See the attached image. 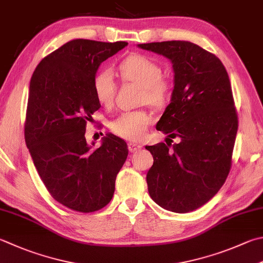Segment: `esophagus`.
I'll list each match as a JSON object with an SVG mask.
<instances>
[{
  "mask_svg": "<svg viewBox=\"0 0 263 263\" xmlns=\"http://www.w3.org/2000/svg\"><path fill=\"white\" fill-rule=\"evenodd\" d=\"M128 148H129V151H132V152H137V151H140L141 148H142V145L141 144H137V143H129V144H128Z\"/></svg>",
  "mask_w": 263,
  "mask_h": 263,
  "instance_id": "esophagus-1",
  "label": "esophagus"
}]
</instances>
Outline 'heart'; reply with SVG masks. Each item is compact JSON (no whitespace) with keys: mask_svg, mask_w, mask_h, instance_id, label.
<instances>
[{"mask_svg":"<svg viewBox=\"0 0 263 263\" xmlns=\"http://www.w3.org/2000/svg\"><path fill=\"white\" fill-rule=\"evenodd\" d=\"M119 74L125 82H134L141 86L140 103L162 108L171 102L173 85L161 77L159 64L144 54L133 53L120 62ZM117 82L108 68H102L92 79V89L97 102L110 108L115 102ZM152 123V117L144 110L126 111L113 119L110 123L112 132L127 141H140Z\"/></svg>","mask_w":263,"mask_h":263,"instance_id":"1","label":"heart"}]
</instances>
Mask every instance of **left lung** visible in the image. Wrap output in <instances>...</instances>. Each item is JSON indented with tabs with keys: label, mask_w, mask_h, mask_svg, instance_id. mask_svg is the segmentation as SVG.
Returning a JSON list of instances; mask_svg holds the SVG:
<instances>
[{
	"label": "left lung",
	"mask_w": 263,
	"mask_h": 263,
	"mask_svg": "<svg viewBox=\"0 0 263 263\" xmlns=\"http://www.w3.org/2000/svg\"><path fill=\"white\" fill-rule=\"evenodd\" d=\"M138 47L171 59L174 90L156 128L167 140L180 138L173 145L145 146L153 156L146 175L148 193L167 211H195L216 195L231 168L238 116L229 76L214 53L195 43L163 41Z\"/></svg>",
	"instance_id": "8db88e82"
}]
</instances>
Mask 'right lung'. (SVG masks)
I'll return each instance as SVG.
<instances>
[{
	"label": "right lung",
	"mask_w": 263,
	"mask_h": 263,
	"mask_svg": "<svg viewBox=\"0 0 263 263\" xmlns=\"http://www.w3.org/2000/svg\"><path fill=\"white\" fill-rule=\"evenodd\" d=\"M127 44L72 40L39 63L29 83L25 142L48 192L72 211L91 213L105 207L127 159L122 138L108 134L100 147L92 148L85 137L87 122L101 107L93 76Z\"/></svg>",
	"instance_id": "right-lung-1"
}]
</instances>
